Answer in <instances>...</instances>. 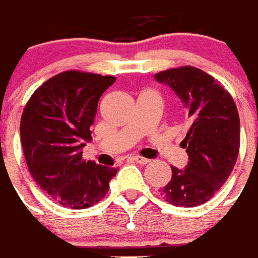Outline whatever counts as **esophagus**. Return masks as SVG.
Instances as JSON below:
<instances>
[{
	"mask_svg": "<svg viewBox=\"0 0 258 258\" xmlns=\"http://www.w3.org/2000/svg\"><path fill=\"white\" fill-rule=\"evenodd\" d=\"M132 158H133V161L139 162V164H141V165H146V164H149V162H150V160L141 157V156H133Z\"/></svg>",
	"mask_w": 258,
	"mask_h": 258,
	"instance_id": "1",
	"label": "esophagus"
}]
</instances>
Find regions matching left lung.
Returning a JSON list of instances; mask_svg holds the SVG:
<instances>
[{
	"label": "left lung",
	"mask_w": 258,
	"mask_h": 258,
	"mask_svg": "<svg viewBox=\"0 0 258 258\" xmlns=\"http://www.w3.org/2000/svg\"><path fill=\"white\" fill-rule=\"evenodd\" d=\"M177 94L187 109L190 126L184 140L189 156L185 169L172 166V180L160 189L176 207L203 205L224 185L240 150V117L229 92L212 76L195 67L154 74Z\"/></svg>",
	"instance_id": "8db88e82"
}]
</instances>
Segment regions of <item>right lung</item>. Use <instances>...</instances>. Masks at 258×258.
<instances>
[{
	"label": "right lung",
	"mask_w": 258,
	"mask_h": 258,
	"mask_svg": "<svg viewBox=\"0 0 258 258\" xmlns=\"http://www.w3.org/2000/svg\"><path fill=\"white\" fill-rule=\"evenodd\" d=\"M113 76L68 71L45 81L25 106L20 135L28 169L55 203L85 209L100 203L117 168L82 160L100 97Z\"/></svg>",
	"instance_id": "add662e5"
}]
</instances>
